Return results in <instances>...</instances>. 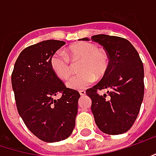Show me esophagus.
<instances>
[{
  "label": "esophagus",
  "mask_w": 156,
  "mask_h": 156,
  "mask_svg": "<svg viewBox=\"0 0 156 156\" xmlns=\"http://www.w3.org/2000/svg\"><path fill=\"white\" fill-rule=\"evenodd\" d=\"M79 93H80V95H81V96H84V95L86 94V91L83 90H80V91H79Z\"/></svg>",
  "instance_id": "obj_1"
}]
</instances>
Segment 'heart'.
I'll use <instances>...</instances> for the list:
<instances>
[{
  "label": "heart",
  "mask_w": 156,
  "mask_h": 156,
  "mask_svg": "<svg viewBox=\"0 0 156 156\" xmlns=\"http://www.w3.org/2000/svg\"><path fill=\"white\" fill-rule=\"evenodd\" d=\"M67 57L63 52H56L50 58V66L54 73L62 80L69 78L73 71L72 63H79L80 73L73 76L66 86L73 90H82L105 75L109 66V56L105 50L98 49L91 42L74 43L67 49ZM70 58V60L69 58Z\"/></svg>",
  "instance_id": "b5f03b06"
}]
</instances>
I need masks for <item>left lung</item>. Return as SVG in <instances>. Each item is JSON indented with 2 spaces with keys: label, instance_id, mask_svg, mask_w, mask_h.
<instances>
[{
  "label": "left lung",
  "instance_id": "obj_1",
  "mask_svg": "<svg viewBox=\"0 0 156 156\" xmlns=\"http://www.w3.org/2000/svg\"><path fill=\"white\" fill-rule=\"evenodd\" d=\"M89 41V38H83ZM91 41L98 42L109 56L108 69L92 88L86 90L92 101L91 111L98 129L109 135L128 131L136 121L144 98V66L139 53L128 40L97 34ZM107 88L106 94L98 90Z\"/></svg>",
  "mask_w": 156,
  "mask_h": 156
}]
</instances>
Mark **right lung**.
Masks as SVG:
<instances>
[{
    "label": "right lung",
    "mask_w": 156,
    "mask_h": 156,
    "mask_svg": "<svg viewBox=\"0 0 156 156\" xmlns=\"http://www.w3.org/2000/svg\"><path fill=\"white\" fill-rule=\"evenodd\" d=\"M65 43L47 40L26 48L11 74L19 115L34 136L50 143L72 134L78 112L80 93L66 88L50 66L51 57ZM59 92L62 98L54 100Z\"/></svg>",
    "instance_id": "add662e5"
}]
</instances>
